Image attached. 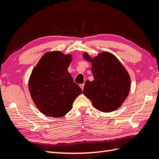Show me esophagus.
<instances>
[{
  "label": "esophagus",
  "mask_w": 159,
  "mask_h": 159,
  "mask_svg": "<svg viewBox=\"0 0 159 159\" xmlns=\"http://www.w3.org/2000/svg\"><path fill=\"white\" fill-rule=\"evenodd\" d=\"M84 84H80V87L81 88V89H82L83 91V89H84Z\"/></svg>",
  "instance_id": "34e87169"
}]
</instances>
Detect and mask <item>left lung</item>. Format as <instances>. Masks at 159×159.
<instances>
[{
  "instance_id": "1",
  "label": "left lung",
  "mask_w": 159,
  "mask_h": 159,
  "mask_svg": "<svg viewBox=\"0 0 159 159\" xmlns=\"http://www.w3.org/2000/svg\"><path fill=\"white\" fill-rule=\"evenodd\" d=\"M84 59L91 62L94 80H87L83 94L91 100L97 109L111 112L118 109L127 98L130 77L123 65L109 52H102L91 58L84 53Z\"/></svg>"
}]
</instances>
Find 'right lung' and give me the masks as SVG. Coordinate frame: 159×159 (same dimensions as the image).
I'll return each instance as SVG.
<instances>
[{
	"mask_svg": "<svg viewBox=\"0 0 159 159\" xmlns=\"http://www.w3.org/2000/svg\"><path fill=\"white\" fill-rule=\"evenodd\" d=\"M71 61V54L47 52L32 70L29 90L34 103L46 116H64L71 110L76 97L82 93L67 70Z\"/></svg>",
	"mask_w": 159,
	"mask_h": 159,
	"instance_id": "obj_1",
	"label": "right lung"
}]
</instances>
